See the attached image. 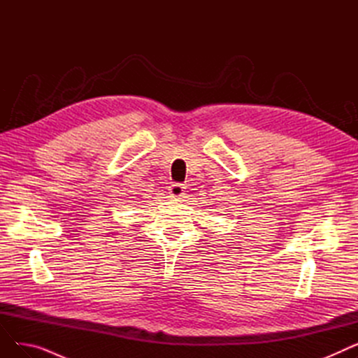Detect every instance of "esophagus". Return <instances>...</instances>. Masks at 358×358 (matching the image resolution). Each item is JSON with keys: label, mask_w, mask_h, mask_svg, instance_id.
I'll list each match as a JSON object with an SVG mask.
<instances>
[{"label": "esophagus", "mask_w": 358, "mask_h": 358, "mask_svg": "<svg viewBox=\"0 0 358 358\" xmlns=\"http://www.w3.org/2000/svg\"><path fill=\"white\" fill-rule=\"evenodd\" d=\"M184 189L185 187L182 184L174 182V184H171V187H169V194H171V197L181 199L184 196Z\"/></svg>", "instance_id": "34e87169"}]
</instances>
